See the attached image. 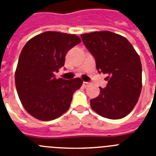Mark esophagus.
<instances>
[{"label":"esophagus","instance_id":"1","mask_svg":"<svg viewBox=\"0 0 156 156\" xmlns=\"http://www.w3.org/2000/svg\"><path fill=\"white\" fill-rule=\"evenodd\" d=\"M90 85V83L89 82H83V86L84 87H88Z\"/></svg>","mask_w":156,"mask_h":156}]
</instances>
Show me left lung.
Here are the masks:
<instances>
[{"label": "left lung", "instance_id": "left-lung-1", "mask_svg": "<svg viewBox=\"0 0 156 156\" xmlns=\"http://www.w3.org/2000/svg\"><path fill=\"white\" fill-rule=\"evenodd\" d=\"M94 56L99 73L108 74V84L90 100L92 109L105 118L127 115L138 101L142 87V67L133 47L124 37L109 31L81 34Z\"/></svg>", "mask_w": 156, "mask_h": 156}]
</instances>
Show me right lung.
Here are the masks:
<instances>
[{
	"label": "right lung",
	"mask_w": 156,
	"mask_h": 156,
	"mask_svg": "<svg viewBox=\"0 0 156 156\" xmlns=\"http://www.w3.org/2000/svg\"><path fill=\"white\" fill-rule=\"evenodd\" d=\"M80 42L74 34L48 31L33 37L23 47L15 80L19 99L32 116L49 121L69 109L83 80H57L54 73L64 66L66 53Z\"/></svg>",
	"instance_id": "right-lung-1"
}]
</instances>
